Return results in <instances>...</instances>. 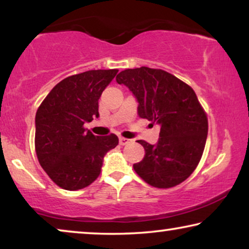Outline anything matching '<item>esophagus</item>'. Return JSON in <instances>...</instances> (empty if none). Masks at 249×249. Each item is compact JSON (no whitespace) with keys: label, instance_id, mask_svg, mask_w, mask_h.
Wrapping results in <instances>:
<instances>
[{"label":"esophagus","instance_id":"obj_1","mask_svg":"<svg viewBox=\"0 0 249 249\" xmlns=\"http://www.w3.org/2000/svg\"><path fill=\"white\" fill-rule=\"evenodd\" d=\"M119 142H120V145H127L129 142H131L130 139L128 138H124V137H120L119 138Z\"/></svg>","mask_w":249,"mask_h":249}]
</instances>
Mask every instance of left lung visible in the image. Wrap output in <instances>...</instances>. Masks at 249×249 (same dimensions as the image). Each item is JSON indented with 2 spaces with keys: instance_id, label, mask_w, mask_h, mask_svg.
Returning <instances> with one entry per match:
<instances>
[{
  "instance_id": "1",
  "label": "left lung",
  "mask_w": 249,
  "mask_h": 249,
  "mask_svg": "<svg viewBox=\"0 0 249 249\" xmlns=\"http://www.w3.org/2000/svg\"><path fill=\"white\" fill-rule=\"evenodd\" d=\"M115 79L134 94L139 117L161 125L155 145L137 141L145 156L134 164L136 173L156 188L185 181L198 165L209 130L195 91L173 74L147 67L124 70Z\"/></svg>"
}]
</instances>
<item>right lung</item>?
Segmentation results:
<instances>
[{"mask_svg": "<svg viewBox=\"0 0 249 249\" xmlns=\"http://www.w3.org/2000/svg\"><path fill=\"white\" fill-rule=\"evenodd\" d=\"M117 69L89 70L61 80L39 105L35 148L39 164L61 188L78 190L100 176L103 159L119 144L114 134L95 136L84 128L98 118V100Z\"/></svg>", "mask_w": 249, "mask_h": 249, "instance_id": "add662e5", "label": "right lung"}]
</instances>
